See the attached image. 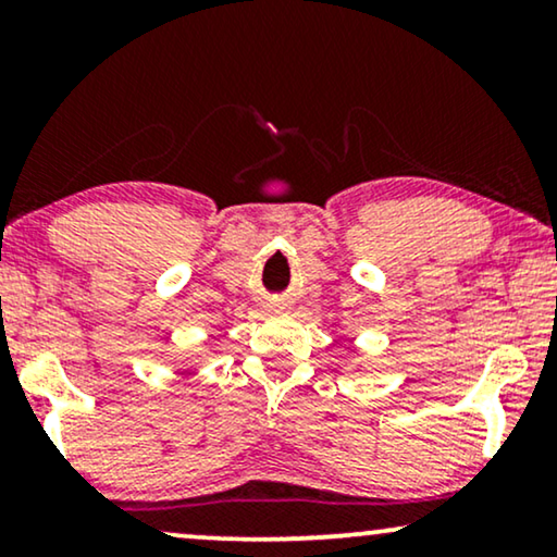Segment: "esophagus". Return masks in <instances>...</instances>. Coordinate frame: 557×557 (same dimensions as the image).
Masks as SVG:
<instances>
[{"mask_svg":"<svg viewBox=\"0 0 557 557\" xmlns=\"http://www.w3.org/2000/svg\"><path fill=\"white\" fill-rule=\"evenodd\" d=\"M276 311H278V309H276Z\"/></svg>","mask_w":557,"mask_h":557,"instance_id":"esophagus-1","label":"esophagus"}]
</instances>
